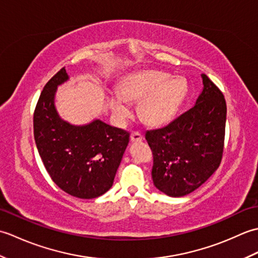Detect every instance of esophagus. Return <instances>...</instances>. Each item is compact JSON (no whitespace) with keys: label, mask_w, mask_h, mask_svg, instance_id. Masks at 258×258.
<instances>
[{"label":"esophagus","mask_w":258,"mask_h":258,"mask_svg":"<svg viewBox=\"0 0 258 258\" xmlns=\"http://www.w3.org/2000/svg\"><path fill=\"white\" fill-rule=\"evenodd\" d=\"M130 139L132 143H136V142H142V140H143V136H142V134L139 132H133L132 134H131Z\"/></svg>","instance_id":"obj_1"}]
</instances>
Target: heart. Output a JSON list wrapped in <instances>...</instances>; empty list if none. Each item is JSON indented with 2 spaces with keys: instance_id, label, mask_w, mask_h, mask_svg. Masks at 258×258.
Returning a JSON list of instances; mask_svg holds the SVG:
<instances>
[{
  "instance_id": "heart-1",
  "label": "heart",
  "mask_w": 258,
  "mask_h": 258,
  "mask_svg": "<svg viewBox=\"0 0 258 258\" xmlns=\"http://www.w3.org/2000/svg\"><path fill=\"white\" fill-rule=\"evenodd\" d=\"M187 82L183 76L156 70H144L120 80L117 95L107 97L109 108L119 120L128 117L125 103H139V116L150 126L169 122L187 95Z\"/></svg>"
}]
</instances>
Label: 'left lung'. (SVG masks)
<instances>
[{"label": "left lung", "mask_w": 258, "mask_h": 258, "mask_svg": "<svg viewBox=\"0 0 258 258\" xmlns=\"http://www.w3.org/2000/svg\"><path fill=\"white\" fill-rule=\"evenodd\" d=\"M203 91L195 105L163 128L147 131L153 152L155 187L172 197L185 196L220 166L226 124V102L220 89L202 74Z\"/></svg>", "instance_id": "left-lung-1"}]
</instances>
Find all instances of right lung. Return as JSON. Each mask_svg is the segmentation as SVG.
<instances>
[{
	"mask_svg": "<svg viewBox=\"0 0 258 258\" xmlns=\"http://www.w3.org/2000/svg\"><path fill=\"white\" fill-rule=\"evenodd\" d=\"M69 79L63 68L43 89L33 117L35 144L59 188L79 199H96L112 187L130 134L101 119L73 125L59 116L54 100L57 86Z\"/></svg>",
	"mask_w": 258,
	"mask_h": 258,
	"instance_id": "obj_1",
	"label": "right lung"
}]
</instances>
